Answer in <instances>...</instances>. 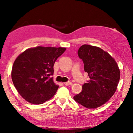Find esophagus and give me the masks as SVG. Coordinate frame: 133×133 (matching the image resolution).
<instances>
[{
  "label": "esophagus",
  "instance_id": "34e87169",
  "mask_svg": "<svg viewBox=\"0 0 133 133\" xmlns=\"http://www.w3.org/2000/svg\"><path fill=\"white\" fill-rule=\"evenodd\" d=\"M64 84L66 85H72V83L71 82H65V83H64Z\"/></svg>",
  "mask_w": 133,
  "mask_h": 133
}]
</instances>
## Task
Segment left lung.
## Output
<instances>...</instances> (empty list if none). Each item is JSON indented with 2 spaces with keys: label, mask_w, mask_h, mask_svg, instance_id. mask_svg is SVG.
Returning <instances> with one entry per match:
<instances>
[{
  "label": "left lung",
  "mask_w": 133,
  "mask_h": 133,
  "mask_svg": "<svg viewBox=\"0 0 133 133\" xmlns=\"http://www.w3.org/2000/svg\"><path fill=\"white\" fill-rule=\"evenodd\" d=\"M78 56L90 80L82 85V91L74 96V100L87 109H95L105 104L116 92L120 70L114 58L98 47L83 45Z\"/></svg>",
  "instance_id": "obj_1"
}]
</instances>
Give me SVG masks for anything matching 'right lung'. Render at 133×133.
<instances>
[{"label": "right lung", "instance_id": "right-lung-1", "mask_svg": "<svg viewBox=\"0 0 133 133\" xmlns=\"http://www.w3.org/2000/svg\"><path fill=\"white\" fill-rule=\"evenodd\" d=\"M64 48L38 46L27 49L15 60L12 79L15 88L28 102L40 104L56 94L58 85L53 82L54 64Z\"/></svg>", "mask_w": 133, "mask_h": 133}]
</instances>
